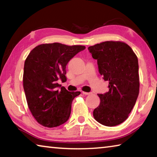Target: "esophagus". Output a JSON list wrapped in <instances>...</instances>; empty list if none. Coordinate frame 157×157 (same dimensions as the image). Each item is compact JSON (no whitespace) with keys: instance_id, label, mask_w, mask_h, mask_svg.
Masks as SVG:
<instances>
[{"instance_id":"esophagus-1","label":"esophagus","mask_w":157,"mask_h":157,"mask_svg":"<svg viewBox=\"0 0 157 157\" xmlns=\"http://www.w3.org/2000/svg\"><path fill=\"white\" fill-rule=\"evenodd\" d=\"M82 94H84V95H90V94H91V93H89V92H84V91H82Z\"/></svg>"}]
</instances>
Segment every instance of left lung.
<instances>
[{
  "instance_id": "8db88e82",
  "label": "left lung",
  "mask_w": 157,
  "mask_h": 157,
  "mask_svg": "<svg viewBox=\"0 0 157 157\" xmlns=\"http://www.w3.org/2000/svg\"><path fill=\"white\" fill-rule=\"evenodd\" d=\"M109 91L98 94L100 103L94 111L98 123L112 127L128 118L139 94V62L131 47L119 41H107L89 47Z\"/></svg>"
}]
</instances>
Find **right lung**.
Segmentation results:
<instances>
[{
    "mask_svg": "<svg viewBox=\"0 0 157 157\" xmlns=\"http://www.w3.org/2000/svg\"><path fill=\"white\" fill-rule=\"evenodd\" d=\"M84 46L44 44L31 50L24 63L23 84L30 112L46 127L59 126L71 115L73 100L80 91L70 92L57 83L66 81V66Z\"/></svg>",
    "mask_w": 157,
    "mask_h": 157,
    "instance_id": "1",
    "label": "right lung"
}]
</instances>
